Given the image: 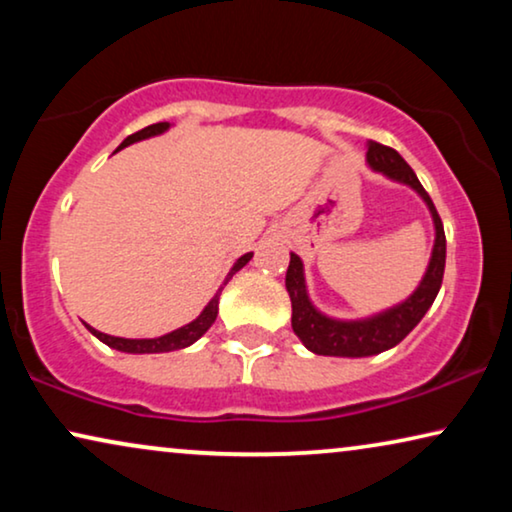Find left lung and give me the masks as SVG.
Listing matches in <instances>:
<instances>
[{"instance_id": "8db88e82", "label": "left lung", "mask_w": 512, "mask_h": 512, "mask_svg": "<svg viewBox=\"0 0 512 512\" xmlns=\"http://www.w3.org/2000/svg\"><path fill=\"white\" fill-rule=\"evenodd\" d=\"M366 156L373 170L384 172L387 177L396 181H403V184L412 186L419 195H422L424 202L431 209L433 223H436V244H433L429 270H426L419 289L412 293L405 303L394 307V310L366 321H335L314 310L305 291L303 263H300V258L296 254H291L289 270H286V291H289L293 307V333L303 340V345L310 349V352L321 356H373L384 352V349L396 347L398 342L422 321L426 310H429L433 300L438 296L440 284H443L445 230L429 193H426L424 186L419 184L412 167L405 163V160L398 156V151L391 149V146L370 142Z\"/></svg>"}]
</instances>
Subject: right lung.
<instances>
[{"mask_svg":"<svg viewBox=\"0 0 512 512\" xmlns=\"http://www.w3.org/2000/svg\"><path fill=\"white\" fill-rule=\"evenodd\" d=\"M167 128H170V123H153L149 125V128H142L139 132H135V135H130L125 142L118 146V149H123V146H128L132 142H139V139H146V137H153V135H160V132H165ZM251 256L254 254H244L240 261H237L233 265V270H230L228 279L235 275L237 270L244 268L251 261ZM228 279L223 284H228ZM219 296H221V289L216 296L209 300V305L202 310V314L195 321H191V324L181 326L177 328V331L167 333L163 335V338H153V340H125V338H114V335H107V333H100L95 331V328L88 326V331L95 335V338H100L104 345L114 347L118 349V352H128V354H158V352H174V349H184L188 345H193L195 340L200 338V335H205V331L209 326L214 324L216 314H219Z\"/></svg>","mask_w":512,"mask_h":512,"instance_id":"add662e5","label":"right lung"}]
</instances>
